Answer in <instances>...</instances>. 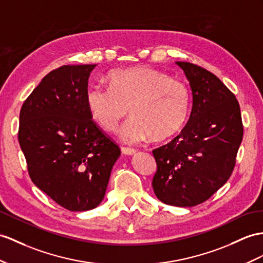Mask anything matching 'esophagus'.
<instances>
[{"mask_svg": "<svg viewBox=\"0 0 263 263\" xmlns=\"http://www.w3.org/2000/svg\"><path fill=\"white\" fill-rule=\"evenodd\" d=\"M121 152L125 155H134L137 151L135 148H129V147H121Z\"/></svg>", "mask_w": 263, "mask_h": 263, "instance_id": "obj_1", "label": "esophagus"}]
</instances>
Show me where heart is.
<instances>
[{
	"mask_svg": "<svg viewBox=\"0 0 263 263\" xmlns=\"http://www.w3.org/2000/svg\"><path fill=\"white\" fill-rule=\"evenodd\" d=\"M87 106L102 129L114 132L128 112L133 117L121 128L127 144L151 137L168 139L181 130L191 109V93L184 82L149 67L118 69L109 74V86L88 88Z\"/></svg>",
	"mask_w": 263,
	"mask_h": 263,
	"instance_id": "heart-1",
	"label": "heart"
}]
</instances>
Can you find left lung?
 <instances>
[{
    "instance_id": "obj_1",
    "label": "left lung",
    "mask_w": 263,
    "mask_h": 263,
    "mask_svg": "<svg viewBox=\"0 0 263 263\" xmlns=\"http://www.w3.org/2000/svg\"><path fill=\"white\" fill-rule=\"evenodd\" d=\"M190 81L193 106L187 124L168 144L153 151L159 201L191 208L205 202L231 176L243 137L240 105L215 74L176 62Z\"/></svg>"
}]
</instances>
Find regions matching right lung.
<instances>
[{
	"label": "right lung",
	"mask_w": 263,
	"mask_h": 263,
	"mask_svg": "<svg viewBox=\"0 0 263 263\" xmlns=\"http://www.w3.org/2000/svg\"><path fill=\"white\" fill-rule=\"evenodd\" d=\"M96 65L62 66L49 72L23 102L18 143L35 186L69 211L97 208L120 155L92 120L88 79Z\"/></svg>",
	"instance_id": "add662e5"
}]
</instances>
